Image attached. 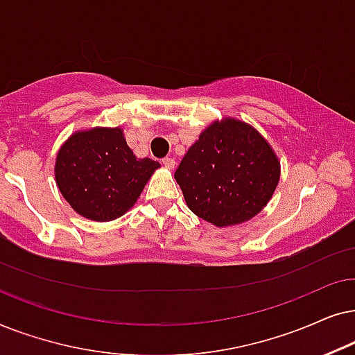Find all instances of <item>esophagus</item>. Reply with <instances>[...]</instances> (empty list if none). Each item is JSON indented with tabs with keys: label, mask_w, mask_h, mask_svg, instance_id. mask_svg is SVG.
<instances>
[{
	"label": "esophagus",
	"mask_w": 355,
	"mask_h": 355,
	"mask_svg": "<svg viewBox=\"0 0 355 355\" xmlns=\"http://www.w3.org/2000/svg\"><path fill=\"white\" fill-rule=\"evenodd\" d=\"M162 164H164L165 167H167L168 170H173V168H175V160H173L172 157H165V159H162Z\"/></svg>",
	"instance_id": "esophagus-1"
}]
</instances>
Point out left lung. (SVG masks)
Listing matches in <instances>:
<instances>
[{
  "instance_id": "8db88e82",
  "label": "left lung",
  "mask_w": 355,
  "mask_h": 355,
  "mask_svg": "<svg viewBox=\"0 0 355 355\" xmlns=\"http://www.w3.org/2000/svg\"><path fill=\"white\" fill-rule=\"evenodd\" d=\"M281 178L264 136L239 118L214 120L175 172L187 206L216 227L243 224L263 211Z\"/></svg>"
}]
</instances>
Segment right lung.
Listing matches in <instances>:
<instances>
[{"label": "right lung", "instance_id": "right-lung-1", "mask_svg": "<svg viewBox=\"0 0 355 355\" xmlns=\"http://www.w3.org/2000/svg\"><path fill=\"white\" fill-rule=\"evenodd\" d=\"M159 167L153 159L136 157L120 126H94L78 130L61 146L55 182L79 216L108 222L135 206Z\"/></svg>", "mask_w": 355, "mask_h": 355}]
</instances>
